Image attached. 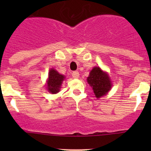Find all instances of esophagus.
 <instances>
[{
    "instance_id": "esophagus-1",
    "label": "esophagus",
    "mask_w": 151,
    "mask_h": 151,
    "mask_svg": "<svg viewBox=\"0 0 151 151\" xmlns=\"http://www.w3.org/2000/svg\"><path fill=\"white\" fill-rule=\"evenodd\" d=\"M72 77H73V78L77 79V78H79V77H80V74H79V72L77 71H73V72H72Z\"/></svg>"
}]
</instances>
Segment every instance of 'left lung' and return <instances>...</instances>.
<instances>
[{"instance_id":"obj_1","label":"left lung","mask_w":151,"mask_h":151,"mask_svg":"<svg viewBox=\"0 0 151 151\" xmlns=\"http://www.w3.org/2000/svg\"><path fill=\"white\" fill-rule=\"evenodd\" d=\"M87 80L88 84L93 88L96 98L106 95L112 86L109 77L99 67H94L91 70Z\"/></svg>"}]
</instances>
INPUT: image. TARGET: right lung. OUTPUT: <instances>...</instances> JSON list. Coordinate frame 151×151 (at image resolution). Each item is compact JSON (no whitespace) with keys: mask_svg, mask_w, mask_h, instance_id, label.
<instances>
[{"mask_svg":"<svg viewBox=\"0 0 151 151\" xmlns=\"http://www.w3.org/2000/svg\"><path fill=\"white\" fill-rule=\"evenodd\" d=\"M64 76L60 74L57 71L52 68L49 72V78L47 81V89L52 93L59 92L62 82L64 80Z\"/></svg>","mask_w":151,"mask_h":151,"instance_id":"1","label":"right lung"}]
</instances>
